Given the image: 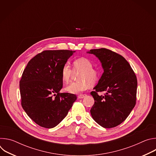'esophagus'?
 Listing matches in <instances>:
<instances>
[{"instance_id": "1", "label": "esophagus", "mask_w": 156, "mask_h": 156, "mask_svg": "<svg viewBox=\"0 0 156 156\" xmlns=\"http://www.w3.org/2000/svg\"><path fill=\"white\" fill-rule=\"evenodd\" d=\"M85 96H86V94H80V95H79L78 97L79 99H83V98H84Z\"/></svg>"}]
</instances>
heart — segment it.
I'll use <instances>...</instances> for the list:
<instances>
[{"instance_id": "obj_1", "label": "heart", "mask_w": 156, "mask_h": 156, "mask_svg": "<svg viewBox=\"0 0 156 156\" xmlns=\"http://www.w3.org/2000/svg\"><path fill=\"white\" fill-rule=\"evenodd\" d=\"M73 71L80 73L78 76V81L71 83L65 87V90L71 94H78L87 90L88 85H93L99 78V73L93 69L92 62L87 58H80L73 63ZM73 70L68 63H65L61 70V76L63 82L69 83L70 80Z\"/></svg>"}]
</instances>
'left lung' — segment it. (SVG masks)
Listing matches in <instances>:
<instances>
[{
    "instance_id": "8db88e82",
    "label": "left lung",
    "mask_w": 156,
    "mask_h": 156,
    "mask_svg": "<svg viewBox=\"0 0 156 156\" xmlns=\"http://www.w3.org/2000/svg\"><path fill=\"white\" fill-rule=\"evenodd\" d=\"M101 62L104 72L91 93L94 104L90 112L101 126L110 128L122 123L136 104L137 79L129 63L122 55L105 48L91 49ZM105 91L104 96L98 92Z\"/></svg>"
}]
</instances>
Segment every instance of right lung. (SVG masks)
Returning a JSON list of instances; mask_svg holds the SVG:
<instances>
[{"instance_id": "obj_1", "label": "right lung", "mask_w": 156, "mask_h": 156, "mask_svg": "<svg viewBox=\"0 0 156 156\" xmlns=\"http://www.w3.org/2000/svg\"><path fill=\"white\" fill-rule=\"evenodd\" d=\"M75 52L44 51L29 61L22 74L20 81L22 107L29 117L42 127L56 126L76 100L73 94L60 93L63 86L62 69Z\"/></svg>"}]
</instances>
